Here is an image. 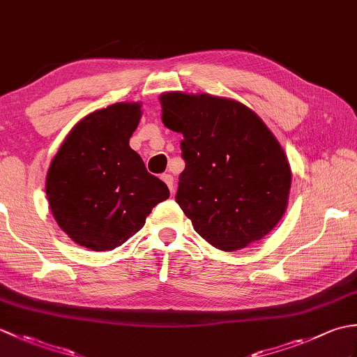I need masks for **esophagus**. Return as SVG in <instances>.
Instances as JSON below:
<instances>
[{"instance_id": "1", "label": "esophagus", "mask_w": 357, "mask_h": 357, "mask_svg": "<svg viewBox=\"0 0 357 357\" xmlns=\"http://www.w3.org/2000/svg\"><path fill=\"white\" fill-rule=\"evenodd\" d=\"M162 181H164V183L167 184V187L170 188V192L173 193V192H174V181H173V176H172V174H169V173L162 174Z\"/></svg>"}]
</instances>
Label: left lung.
<instances>
[{"mask_svg":"<svg viewBox=\"0 0 357 357\" xmlns=\"http://www.w3.org/2000/svg\"><path fill=\"white\" fill-rule=\"evenodd\" d=\"M159 102L164 126L184 136L176 202L196 233L224 252L267 236L285 213L291 187L276 136L230 98L165 92Z\"/></svg>","mask_w":357,"mask_h":357,"instance_id":"obj_1","label":"left lung"}]
</instances>
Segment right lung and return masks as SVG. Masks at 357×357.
<instances>
[{
  "label": "right lung",
  "instance_id": "obj_1",
  "mask_svg": "<svg viewBox=\"0 0 357 357\" xmlns=\"http://www.w3.org/2000/svg\"><path fill=\"white\" fill-rule=\"evenodd\" d=\"M141 102H116L82 118L66 136L45 176L49 207L67 236L107 252L139 231L169 187L130 147Z\"/></svg>",
  "mask_w": 357,
  "mask_h": 357
}]
</instances>
